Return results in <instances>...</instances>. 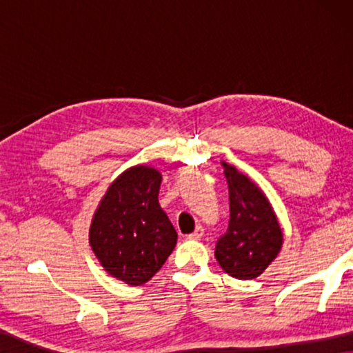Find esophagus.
Here are the masks:
<instances>
[{"label": "esophagus", "instance_id": "obj_1", "mask_svg": "<svg viewBox=\"0 0 353 353\" xmlns=\"http://www.w3.org/2000/svg\"><path fill=\"white\" fill-rule=\"evenodd\" d=\"M202 236H204V228L201 225H197L196 230L191 234H188V239H201Z\"/></svg>", "mask_w": 353, "mask_h": 353}]
</instances>
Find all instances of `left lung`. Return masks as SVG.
Instances as JSON below:
<instances>
[{
	"label": "left lung",
	"instance_id": "obj_1",
	"mask_svg": "<svg viewBox=\"0 0 353 353\" xmlns=\"http://www.w3.org/2000/svg\"><path fill=\"white\" fill-rule=\"evenodd\" d=\"M230 190L228 230L215 245V257L230 276L252 279L273 262L283 233L267 197L248 176L223 162Z\"/></svg>",
	"mask_w": 353,
	"mask_h": 353
}]
</instances>
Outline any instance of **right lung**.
<instances>
[{"label":"right lung","mask_w":353,"mask_h":353,"mask_svg":"<svg viewBox=\"0 0 353 353\" xmlns=\"http://www.w3.org/2000/svg\"><path fill=\"white\" fill-rule=\"evenodd\" d=\"M162 175L138 165L123 172L101 201L90 244L105 272L139 286L156 274L176 244V231L159 205Z\"/></svg>","instance_id":"1"}]
</instances>
